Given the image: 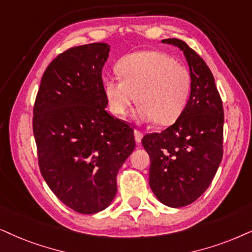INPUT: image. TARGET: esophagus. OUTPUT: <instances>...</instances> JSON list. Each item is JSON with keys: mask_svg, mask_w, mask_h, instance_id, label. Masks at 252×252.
Masks as SVG:
<instances>
[{"mask_svg": "<svg viewBox=\"0 0 252 252\" xmlns=\"http://www.w3.org/2000/svg\"><path fill=\"white\" fill-rule=\"evenodd\" d=\"M133 133H135V139H136V143H141L142 142V138H143V133H142V131H139V130H135V131H133Z\"/></svg>", "mask_w": 252, "mask_h": 252, "instance_id": "34e87169", "label": "esophagus"}]
</instances>
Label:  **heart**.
Here are the masks:
<instances>
[{"label": "heart", "mask_w": 252, "mask_h": 252, "mask_svg": "<svg viewBox=\"0 0 252 252\" xmlns=\"http://www.w3.org/2000/svg\"><path fill=\"white\" fill-rule=\"evenodd\" d=\"M121 76H107L103 91L108 106L126 116L137 100L136 116L142 122H176L189 103L192 76L189 69L160 51H139L121 59Z\"/></svg>", "instance_id": "obj_1"}]
</instances>
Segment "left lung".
Wrapping results in <instances>:
<instances>
[{"mask_svg": "<svg viewBox=\"0 0 252 252\" xmlns=\"http://www.w3.org/2000/svg\"><path fill=\"white\" fill-rule=\"evenodd\" d=\"M161 41L184 52L192 91L174 124L145 135L142 144L151 161L152 192L161 203L178 208L201 196L215 177L223 155V107L214 76L201 57L177 38Z\"/></svg>", "mask_w": 252, "mask_h": 252, "instance_id": "obj_1", "label": "left lung"}]
</instances>
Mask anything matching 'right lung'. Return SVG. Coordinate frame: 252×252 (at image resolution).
<instances>
[{"mask_svg":"<svg viewBox=\"0 0 252 252\" xmlns=\"http://www.w3.org/2000/svg\"><path fill=\"white\" fill-rule=\"evenodd\" d=\"M109 51L107 43H94L59 55L44 72L33 107L41 176L81 214L113 202L117 173L136 146L133 129L106 110L102 68Z\"/></svg>","mask_w":252,"mask_h":252,"instance_id":"right-lung-1","label":"right lung"}]
</instances>
